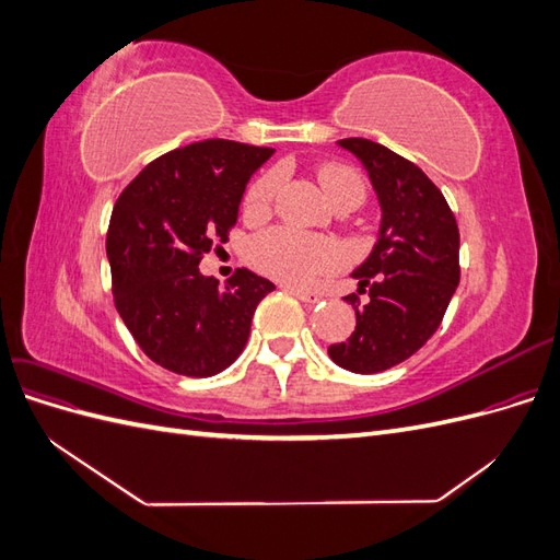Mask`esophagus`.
Masks as SVG:
<instances>
[{"instance_id":"esophagus-1","label":"esophagus","mask_w":560,"mask_h":560,"mask_svg":"<svg viewBox=\"0 0 560 560\" xmlns=\"http://www.w3.org/2000/svg\"><path fill=\"white\" fill-rule=\"evenodd\" d=\"M287 292H292L299 301L303 303H319L322 294L319 292H311V290H299V287H287Z\"/></svg>"}]
</instances>
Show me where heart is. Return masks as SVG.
<instances>
[{
	"mask_svg": "<svg viewBox=\"0 0 560 560\" xmlns=\"http://www.w3.org/2000/svg\"><path fill=\"white\" fill-rule=\"evenodd\" d=\"M282 175L266 171L249 184L243 200L247 217H266L273 208ZM319 184L331 202L346 198H364V179L346 165H325L319 171ZM249 261L264 273L290 284H308L319 276L331 273L343 264V249L329 238L306 235L294 229H270L249 243Z\"/></svg>",
	"mask_w": 560,
	"mask_h": 560,
	"instance_id": "heart-1",
	"label": "heart"
}]
</instances>
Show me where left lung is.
Listing matches in <instances>:
<instances>
[{
  "instance_id": "left-lung-1",
  "label": "left lung",
  "mask_w": 560,
  "mask_h": 560,
  "mask_svg": "<svg viewBox=\"0 0 560 560\" xmlns=\"http://www.w3.org/2000/svg\"><path fill=\"white\" fill-rule=\"evenodd\" d=\"M369 171L383 222L369 259L348 294L358 327L329 346V358L354 374H378L409 360L439 329L460 282V231L444 194L420 167L364 138L338 140Z\"/></svg>"
}]
</instances>
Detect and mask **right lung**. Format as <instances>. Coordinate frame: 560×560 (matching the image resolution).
<instances>
[{"label": "right lung", "instance_id": "right-lung-1", "mask_svg": "<svg viewBox=\"0 0 560 560\" xmlns=\"http://www.w3.org/2000/svg\"><path fill=\"white\" fill-rule=\"evenodd\" d=\"M273 149L202 140L151 161L118 196L107 229L114 306L151 362L208 378L243 352L276 284L238 268L219 284L202 254L229 241L245 186Z\"/></svg>", "mask_w": 560, "mask_h": 560}]
</instances>
